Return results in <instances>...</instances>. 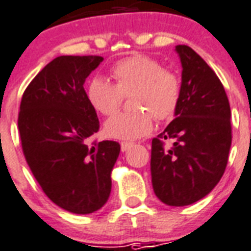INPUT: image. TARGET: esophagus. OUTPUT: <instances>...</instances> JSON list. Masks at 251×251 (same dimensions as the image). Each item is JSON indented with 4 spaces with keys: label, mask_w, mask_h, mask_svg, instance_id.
<instances>
[{
    "label": "esophagus",
    "mask_w": 251,
    "mask_h": 251,
    "mask_svg": "<svg viewBox=\"0 0 251 251\" xmlns=\"http://www.w3.org/2000/svg\"><path fill=\"white\" fill-rule=\"evenodd\" d=\"M133 142H121V150L122 151H127L130 147H133Z\"/></svg>",
    "instance_id": "obj_1"
}]
</instances>
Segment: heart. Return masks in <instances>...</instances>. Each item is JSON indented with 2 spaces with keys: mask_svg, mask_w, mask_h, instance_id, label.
Returning a JSON list of instances; mask_svg holds the SVG:
<instances>
[{
  "mask_svg": "<svg viewBox=\"0 0 251 251\" xmlns=\"http://www.w3.org/2000/svg\"><path fill=\"white\" fill-rule=\"evenodd\" d=\"M114 84L95 78L88 86L87 98L96 112L116 113L124 96H130L131 112L118 113L104 125L108 137L137 139L152 130L153 117L164 121L173 117L179 105L182 82L176 72L146 54H134L118 61L110 70Z\"/></svg>",
  "mask_w": 251,
  "mask_h": 251,
  "instance_id": "1",
  "label": "heart"
}]
</instances>
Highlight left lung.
<instances>
[{
  "label": "left lung",
  "instance_id": "left-lung-1",
  "mask_svg": "<svg viewBox=\"0 0 251 251\" xmlns=\"http://www.w3.org/2000/svg\"><path fill=\"white\" fill-rule=\"evenodd\" d=\"M182 94L175 120L152 139L151 177L155 194L168 206H189L204 198L224 175L232 125L222 82L187 45H177ZM172 140L171 148L164 142Z\"/></svg>",
  "mask_w": 251,
  "mask_h": 251
}]
</instances>
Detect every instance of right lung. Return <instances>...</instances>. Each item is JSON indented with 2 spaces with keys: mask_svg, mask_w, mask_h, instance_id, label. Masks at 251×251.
<instances>
[{
  "mask_svg": "<svg viewBox=\"0 0 251 251\" xmlns=\"http://www.w3.org/2000/svg\"><path fill=\"white\" fill-rule=\"evenodd\" d=\"M102 60L60 56L50 61L25 88L18 116L33 177L53 203L73 214H92L105 204L121 150L114 141L88 146L100 125L83 86Z\"/></svg>",
  "mask_w": 251,
  "mask_h": 251,
  "instance_id": "1",
  "label": "right lung"
}]
</instances>
